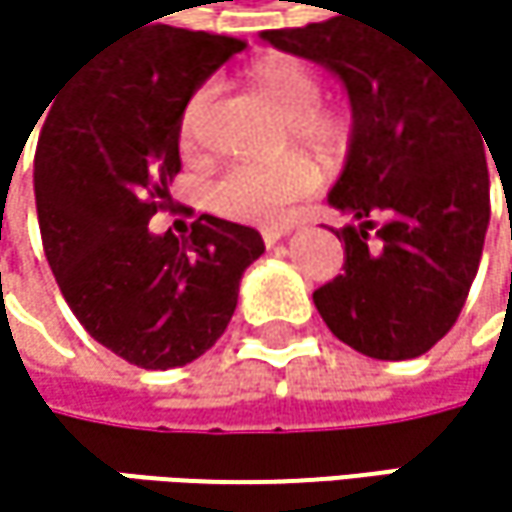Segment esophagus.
<instances>
[{"label": "esophagus", "instance_id": "34e87169", "mask_svg": "<svg viewBox=\"0 0 512 512\" xmlns=\"http://www.w3.org/2000/svg\"><path fill=\"white\" fill-rule=\"evenodd\" d=\"M287 234H290V228H287V225H269V228H263V231H260V237H263V243H266L269 249H272L278 240H284Z\"/></svg>", "mask_w": 512, "mask_h": 512}]
</instances>
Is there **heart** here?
<instances>
[{
    "instance_id": "heart-1",
    "label": "heart",
    "mask_w": 512,
    "mask_h": 512,
    "mask_svg": "<svg viewBox=\"0 0 512 512\" xmlns=\"http://www.w3.org/2000/svg\"><path fill=\"white\" fill-rule=\"evenodd\" d=\"M255 88L287 115V136L311 151H335L344 139V118L320 103L317 73L293 55H269L249 70ZM216 100V82H204L192 91L180 112V145L198 151L207 136L210 112ZM320 174L311 159L287 156L275 165H231L207 189L210 207L234 222L275 225L284 222L290 207L314 192Z\"/></svg>"
}]
</instances>
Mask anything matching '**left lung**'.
<instances>
[{
    "label": "left lung",
    "mask_w": 512,
    "mask_h": 512,
    "mask_svg": "<svg viewBox=\"0 0 512 512\" xmlns=\"http://www.w3.org/2000/svg\"><path fill=\"white\" fill-rule=\"evenodd\" d=\"M260 38L332 70L353 109L329 204L358 225L338 234L344 275L314 290L320 317L361 356H424L457 323L489 228V145L477 112L403 32L382 23L332 17ZM376 212L386 222L370 244Z\"/></svg>",
    "instance_id": "obj_1"
}]
</instances>
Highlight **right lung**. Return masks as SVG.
<instances>
[{"mask_svg": "<svg viewBox=\"0 0 512 512\" xmlns=\"http://www.w3.org/2000/svg\"><path fill=\"white\" fill-rule=\"evenodd\" d=\"M243 47L151 23L88 58L44 109L35 204L52 275L85 332L145 370L204 356L263 255L255 228L207 213L189 237L148 228L180 171L186 100Z\"/></svg>", "mask_w": 512, "mask_h": 512, "instance_id": "1", "label": "right lung"}]
</instances>
